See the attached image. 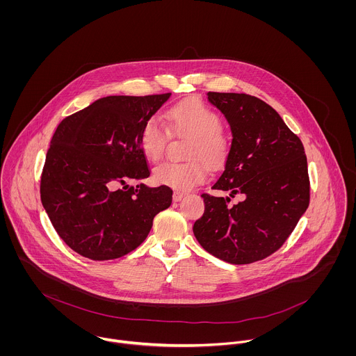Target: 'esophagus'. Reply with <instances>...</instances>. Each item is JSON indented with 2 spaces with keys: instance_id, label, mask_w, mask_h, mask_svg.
Masks as SVG:
<instances>
[{
  "instance_id": "obj_1",
  "label": "esophagus",
  "mask_w": 356,
  "mask_h": 356,
  "mask_svg": "<svg viewBox=\"0 0 356 356\" xmlns=\"http://www.w3.org/2000/svg\"><path fill=\"white\" fill-rule=\"evenodd\" d=\"M184 196H185V193H182V192H174L172 193V200L174 202H181Z\"/></svg>"
}]
</instances>
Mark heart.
I'll use <instances>...</instances> for the list:
<instances>
[{
  "mask_svg": "<svg viewBox=\"0 0 356 356\" xmlns=\"http://www.w3.org/2000/svg\"><path fill=\"white\" fill-rule=\"evenodd\" d=\"M167 129L149 118L140 130L138 143L145 157L157 161L164 154L170 133L175 137H189L185 147L186 161H165L153 171V179L177 191L192 189L208 178L209 170L220 167L229 157L232 141L222 129L220 115L200 100H186L165 112Z\"/></svg>",
  "mask_w": 356,
  "mask_h": 356,
  "instance_id": "obj_1",
  "label": "heart"
}]
</instances>
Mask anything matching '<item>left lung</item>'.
I'll list each match as a JSON object with an SVG mask.
<instances>
[{
  "label": "left lung",
  "mask_w": 356,
  "mask_h": 356,
  "mask_svg": "<svg viewBox=\"0 0 356 356\" xmlns=\"http://www.w3.org/2000/svg\"><path fill=\"white\" fill-rule=\"evenodd\" d=\"M226 116L232 148L212 189L243 195L203 193V216L193 233L207 252L232 264H250L278 251L309 204L305 147L268 104L245 93L208 92Z\"/></svg>",
  "instance_id": "1"
}]
</instances>
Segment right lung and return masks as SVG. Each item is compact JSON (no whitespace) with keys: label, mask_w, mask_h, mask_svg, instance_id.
Returning <instances> with one entry per match:
<instances>
[{"label":"right lung","mask_w":356,"mask_h":356,"mask_svg":"<svg viewBox=\"0 0 356 356\" xmlns=\"http://www.w3.org/2000/svg\"><path fill=\"white\" fill-rule=\"evenodd\" d=\"M171 93L109 96L60 122L41 175V202L76 254L112 260L140 247L172 202L168 186H129L151 175L138 136Z\"/></svg>","instance_id":"right-lung-1"}]
</instances>
